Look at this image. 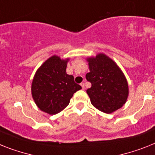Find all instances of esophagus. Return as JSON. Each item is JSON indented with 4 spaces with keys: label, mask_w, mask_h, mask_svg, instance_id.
I'll use <instances>...</instances> for the list:
<instances>
[{
    "label": "esophagus",
    "mask_w": 155,
    "mask_h": 155,
    "mask_svg": "<svg viewBox=\"0 0 155 155\" xmlns=\"http://www.w3.org/2000/svg\"><path fill=\"white\" fill-rule=\"evenodd\" d=\"M80 85H81V88H82V89H85V83L81 82Z\"/></svg>",
    "instance_id": "obj_1"
}]
</instances>
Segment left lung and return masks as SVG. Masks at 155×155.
Masks as SVG:
<instances>
[{
    "label": "left lung",
    "mask_w": 155,
    "mask_h": 155,
    "mask_svg": "<svg viewBox=\"0 0 155 155\" xmlns=\"http://www.w3.org/2000/svg\"><path fill=\"white\" fill-rule=\"evenodd\" d=\"M89 70L85 76L91 83L86 90L95 108L105 113L120 108L128 97V85L123 72L104 54L88 58Z\"/></svg>",
    "instance_id": "1"
}]
</instances>
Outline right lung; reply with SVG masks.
I'll use <instances>...</instances> for the list:
<instances>
[{
  "label": "right lung",
  "mask_w": 155,
  "mask_h": 155,
  "mask_svg": "<svg viewBox=\"0 0 155 155\" xmlns=\"http://www.w3.org/2000/svg\"><path fill=\"white\" fill-rule=\"evenodd\" d=\"M68 59L54 55L37 70L31 84V94L36 105L50 115L57 114L70 103L74 93L81 89L72 75L66 74Z\"/></svg>",
  "instance_id": "add662e5"
}]
</instances>
